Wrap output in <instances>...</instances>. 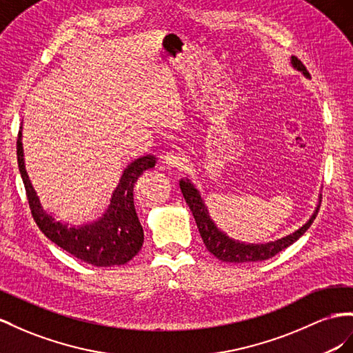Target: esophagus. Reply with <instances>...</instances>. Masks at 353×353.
<instances>
[{
    "mask_svg": "<svg viewBox=\"0 0 353 353\" xmlns=\"http://www.w3.org/2000/svg\"><path fill=\"white\" fill-rule=\"evenodd\" d=\"M186 158L182 153H177V152H170L164 157V164L168 168H182L185 165Z\"/></svg>",
    "mask_w": 353,
    "mask_h": 353,
    "instance_id": "34e87169",
    "label": "esophagus"
}]
</instances>
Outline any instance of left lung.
<instances>
[{
    "label": "left lung",
    "instance_id": "1",
    "mask_svg": "<svg viewBox=\"0 0 353 353\" xmlns=\"http://www.w3.org/2000/svg\"><path fill=\"white\" fill-rule=\"evenodd\" d=\"M292 65L296 70L303 71L304 76H309L305 67L303 65V62L295 57H292ZM180 189H182L186 204L189 205V209H191L194 214L198 231L201 234V239L204 241L207 250H209L210 254L214 255L218 259L223 261V263H236V264L246 263L248 264V263H256V261H265L271 256H274L280 250L291 246L294 241H296L307 230H309V227L313 223L316 214H318V210H319V205H318V209H316L309 222L303 225V227L298 231H295L294 234H291V236L283 237L277 241L265 243V245H245V243L230 239L227 234H223L222 231L216 228L214 222L210 219L209 212H207V207L203 201L200 192L196 191L189 180H180Z\"/></svg>",
    "mask_w": 353,
    "mask_h": 353
}]
</instances>
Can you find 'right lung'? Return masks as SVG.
I'll return each mask as SVG.
<instances>
[{"label":"right lung","mask_w":353,"mask_h":353,"mask_svg":"<svg viewBox=\"0 0 353 353\" xmlns=\"http://www.w3.org/2000/svg\"><path fill=\"white\" fill-rule=\"evenodd\" d=\"M16 149L17 165H19L32 218L50 241L77 259L95 267L122 265L139 254L144 241V232L135 212L134 186L144 171L155 167V157H141L125 168L103 218L83 227L70 228L67 223L53 219L40 204L37 192L34 191L25 170L22 132L17 135Z\"/></svg>","instance_id":"obj_1"}]
</instances>
